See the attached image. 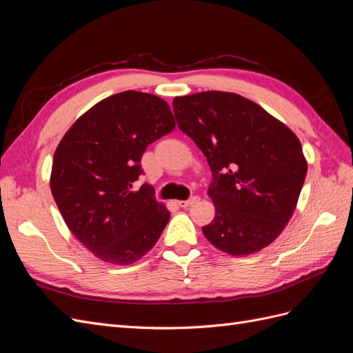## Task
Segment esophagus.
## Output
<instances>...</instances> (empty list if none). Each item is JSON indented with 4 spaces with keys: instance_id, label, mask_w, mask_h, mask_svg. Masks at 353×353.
Here are the masks:
<instances>
[{
    "instance_id": "obj_1",
    "label": "esophagus",
    "mask_w": 353,
    "mask_h": 353,
    "mask_svg": "<svg viewBox=\"0 0 353 353\" xmlns=\"http://www.w3.org/2000/svg\"><path fill=\"white\" fill-rule=\"evenodd\" d=\"M199 201V197H191V199H188V200H181V201H178V206L179 208H190L191 205H194V203H197Z\"/></svg>"
}]
</instances>
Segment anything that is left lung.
Wrapping results in <instances>:
<instances>
[{
    "instance_id": "obj_1",
    "label": "left lung",
    "mask_w": 353,
    "mask_h": 353,
    "mask_svg": "<svg viewBox=\"0 0 353 353\" xmlns=\"http://www.w3.org/2000/svg\"><path fill=\"white\" fill-rule=\"evenodd\" d=\"M179 130L206 156L215 218L201 227L221 252L270 245L293 216L307 162L296 134L239 94L205 91L172 101Z\"/></svg>"
}]
</instances>
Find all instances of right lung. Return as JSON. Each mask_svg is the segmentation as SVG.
<instances>
[{
  "label": "right lung",
  "mask_w": 353,
  "mask_h": 353,
  "mask_svg": "<svg viewBox=\"0 0 353 353\" xmlns=\"http://www.w3.org/2000/svg\"><path fill=\"white\" fill-rule=\"evenodd\" d=\"M169 104L123 91L99 101L74 122L52 159L50 188L68 228L99 259L130 265L153 249L170 212L144 184L148 144L174 131Z\"/></svg>",
  "instance_id": "1"
}]
</instances>
